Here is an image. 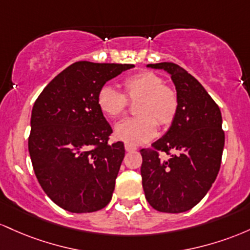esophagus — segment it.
Here are the masks:
<instances>
[{
	"mask_svg": "<svg viewBox=\"0 0 250 250\" xmlns=\"http://www.w3.org/2000/svg\"><path fill=\"white\" fill-rule=\"evenodd\" d=\"M125 150L127 151V152H131V151H136L137 147L134 146V145L130 144V143H125Z\"/></svg>",
	"mask_w": 250,
	"mask_h": 250,
	"instance_id": "34e87169",
	"label": "esophagus"
}]
</instances>
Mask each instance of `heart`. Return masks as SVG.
<instances>
[{
    "label": "heart",
    "mask_w": 250,
    "mask_h": 250,
    "mask_svg": "<svg viewBox=\"0 0 250 250\" xmlns=\"http://www.w3.org/2000/svg\"><path fill=\"white\" fill-rule=\"evenodd\" d=\"M126 98L137 102L136 118L122 120L114 127V136L130 144H142L152 139L158 131V123L169 126L178 111L177 93L156 73L145 71L126 78L122 83ZM99 110L105 117L117 119L124 113L125 97L111 86H104L97 98Z\"/></svg>",
    "instance_id": "1"
}]
</instances>
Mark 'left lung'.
<instances>
[{
    "label": "left lung",
    "instance_id": "obj_1",
    "mask_svg": "<svg viewBox=\"0 0 250 250\" xmlns=\"http://www.w3.org/2000/svg\"><path fill=\"white\" fill-rule=\"evenodd\" d=\"M170 74L178 97V111L164 136L152 146L173 151L162 161L153 150H140L145 197L153 209L178 214L207 195L220 171L224 147L220 107L191 74L172 62L148 63Z\"/></svg>",
    "mask_w": 250,
    "mask_h": 250
}]
</instances>
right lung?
Wrapping results in <instances>:
<instances>
[{"instance_id": "right-lung-1", "label": "right lung", "mask_w": 250, "mask_h": 250, "mask_svg": "<svg viewBox=\"0 0 250 250\" xmlns=\"http://www.w3.org/2000/svg\"><path fill=\"white\" fill-rule=\"evenodd\" d=\"M133 64L78 61L44 87L33 106L28 150L46 195L69 212L110 203L125 156L124 143L108 144L112 128L98 106L108 80Z\"/></svg>"}]
</instances>
